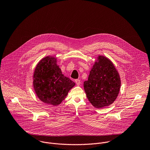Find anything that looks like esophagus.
<instances>
[{
	"mask_svg": "<svg viewBox=\"0 0 150 150\" xmlns=\"http://www.w3.org/2000/svg\"><path fill=\"white\" fill-rule=\"evenodd\" d=\"M75 83H76V84L77 85H78V86H79V85H80V79H75Z\"/></svg>",
	"mask_w": 150,
	"mask_h": 150,
	"instance_id": "34e87169",
	"label": "esophagus"
}]
</instances>
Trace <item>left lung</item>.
Listing matches in <instances>:
<instances>
[{
	"mask_svg": "<svg viewBox=\"0 0 150 150\" xmlns=\"http://www.w3.org/2000/svg\"><path fill=\"white\" fill-rule=\"evenodd\" d=\"M92 68L88 79L83 82L87 98L96 108H103L116 99L120 87V79L113 63L99 56Z\"/></svg>",
	"mask_w": 150,
	"mask_h": 150,
	"instance_id": "8db88e82",
	"label": "left lung"
}]
</instances>
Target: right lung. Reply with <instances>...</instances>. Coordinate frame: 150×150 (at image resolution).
<instances>
[{"label":"right lung","mask_w":150,"mask_h":150,"mask_svg":"<svg viewBox=\"0 0 150 150\" xmlns=\"http://www.w3.org/2000/svg\"><path fill=\"white\" fill-rule=\"evenodd\" d=\"M56 62L54 57L42 59L37 64L33 76V86L39 99L54 106L62 103L75 85L62 74Z\"/></svg>","instance_id":"right-lung-1"}]
</instances>
